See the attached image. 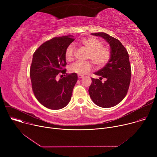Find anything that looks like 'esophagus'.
I'll use <instances>...</instances> for the list:
<instances>
[{
  "label": "esophagus",
  "mask_w": 157,
  "mask_h": 157,
  "mask_svg": "<svg viewBox=\"0 0 157 157\" xmlns=\"http://www.w3.org/2000/svg\"><path fill=\"white\" fill-rule=\"evenodd\" d=\"M78 77L79 79H81V78H82L84 77V76L81 75H78Z\"/></svg>",
  "instance_id": "esophagus-1"
}]
</instances>
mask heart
Returning <instances> with one entry per match:
<instances>
[{"label":"heart","instance_id":"1","mask_svg":"<svg viewBox=\"0 0 157 157\" xmlns=\"http://www.w3.org/2000/svg\"><path fill=\"white\" fill-rule=\"evenodd\" d=\"M79 44L85 47L88 51L87 59H91L99 68L104 66L109 60L110 57V50L103 46V43L99 39L94 36L84 38L81 40ZM76 48L73 44L67 47L65 52V58L68 61H73L75 58ZM93 65L91 61H78L71 64L69 70L71 73L79 75H85L91 71Z\"/></svg>","mask_w":157,"mask_h":157}]
</instances>
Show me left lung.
<instances>
[{
    "mask_svg": "<svg viewBox=\"0 0 157 157\" xmlns=\"http://www.w3.org/2000/svg\"><path fill=\"white\" fill-rule=\"evenodd\" d=\"M105 39L110 48V58L104 67L94 73L99 79L91 78L89 94L97 105L108 108L121 102L127 94L131 78V66L126 48L122 43L104 32L91 33ZM103 78L106 79L101 82Z\"/></svg>",
    "mask_w": 157,
    "mask_h": 157,
    "instance_id": "obj_1",
    "label": "left lung"
}]
</instances>
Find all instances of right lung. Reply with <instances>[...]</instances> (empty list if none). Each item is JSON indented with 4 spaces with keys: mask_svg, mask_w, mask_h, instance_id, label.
<instances>
[{
    "mask_svg": "<svg viewBox=\"0 0 157 157\" xmlns=\"http://www.w3.org/2000/svg\"><path fill=\"white\" fill-rule=\"evenodd\" d=\"M75 40L73 36L55 37L43 43L33 55L30 70L33 94L43 106L53 110L67 105L71 98L77 74L66 73L65 52ZM60 74H66L59 80Z\"/></svg>",
    "mask_w": 157,
    "mask_h": 157,
    "instance_id": "add662e5",
    "label": "right lung"
}]
</instances>
